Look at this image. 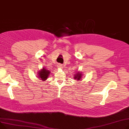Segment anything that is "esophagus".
Wrapping results in <instances>:
<instances>
[{
    "instance_id": "esophagus-1",
    "label": "esophagus",
    "mask_w": 129,
    "mask_h": 129,
    "mask_svg": "<svg viewBox=\"0 0 129 129\" xmlns=\"http://www.w3.org/2000/svg\"><path fill=\"white\" fill-rule=\"evenodd\" d=\"M57 67L59 68H63V65L61 64H59L57 65Z\"/></svg>"
}]
</instances>
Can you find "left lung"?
<instances>
[{
    "instance_id": "left-lung-1",
    "label": "left lung",
    "mask_w": 129,
    "mask_h": 129,
    "mask_svg": "<svg viewBox=\"0 0 129 129\" xmlns=\"http://www.w3.org/2000/svg\"><path fill=\"white\" fill-rule=\"evenodd\" d=\"M75 76L74 77V79H77V80L78 81V80H80L81 79L82 74H81V73L78 72V73H77V74H75Z\"/></svg>"
}]
</instances>
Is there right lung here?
Returning <instances> with one entry per match:
<instances>
[{
	"label": "right lung",
	"instance_id": "1",
	"mask_svg": "<svg viewBox=\"0 0 129 129\" xmlns=\"http://www.w3.org/2000/svg\"><path fill=\"white\" fill-rule=\"evenodd\" d=\"M50 72L48 70H47L45 69V68H43V69L41 71H40L39 72V77L43 81H45V80H46L48 78V76L49 75Z\"/></svg>",
	"mask_w": 129,
	"mask_h": 129
}]
</instances>
